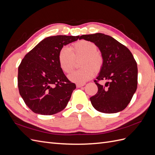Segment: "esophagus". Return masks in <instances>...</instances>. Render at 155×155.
<instances>
[{
    "label": "esophagus",
    "mask_w": 155,
    "mask_h": 155,
    "mask_svg": "<svg viewBox=\"0 0 155 155\" xmlns=\"http://www.w3.org/2000/svg\"><path fill=\"white\" fill-rule=\"evenodd\" d=\"M84 85H85V83H84V84H77V88H81V87L84 86Z\"/></svg>",
    "instance_id": "1"
}]
</instances>
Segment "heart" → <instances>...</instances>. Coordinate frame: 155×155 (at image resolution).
<instances>
[{
	"instance_id": "1",
	"label": "heart",
	"mask_w": 155,
	"mask_h": 155,
	"mask_svg": "<svg viewBox=\"0 0 155 155\" xmlns=\"http://www.w3.org/2000/svg\"><path fill=\"white\" fill-rule=\"evenodd\" d=\"M97 50L95 44L84 40L74 44L71 50L67 47L62 48L59 52L58 60L61 69L65 73H69L73 70L74 58L83 57L81 65L82 68L71 73L69 75L70 81L84 84L94 76V70L101 68L103 58Z\"/></svg>"
}]
</instances>
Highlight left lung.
I'll list each match as a JSON object with an SVG mask.
<instances>
[{
    "label": "left lung",
    "instance_id": "obj_1",
    "mask_svg": "<svg viewBox=\"0 0 155 155\" xmlns=\"http://www.w3.org/2000/svg\"><path fill=\"white\" fill-rule=\"evenodd\" d=\"M79 39L94 43L100 50L103 63L96 79L109 81L98 84V91L91 97L92 106L104 113H116L124 110L136 92L137 66L132 54L112 37L103 33L84 35Z\"/></svg>",
    "mask_w": 155,
    "mask_h": 155
}]
</instances>
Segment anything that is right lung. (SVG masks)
<instances>
[{
    "mask_svg": "<svg viewBox=\"0 0 155 155\" xmlns=\"http://www.w3.org/2000/svg\"><path fill=\"white\" fill-rule=\"evenodd\" d=\"M78 38L66 35L47 37L23 59L18 67L19 92L34 113L51 115L66 107L76 85L63 73L58 55L63 46Z\"/></svg>",
    "mask_w": 155,
    "mask_h": 155,
    "instance_id": "right-lung-1",
    "label": "right lung"
}]
</instances>
